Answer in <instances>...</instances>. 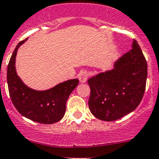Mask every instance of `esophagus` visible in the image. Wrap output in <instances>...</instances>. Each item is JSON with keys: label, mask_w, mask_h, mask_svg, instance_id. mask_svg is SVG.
Returning a JSON list of instances; mask_svg holds the SVG:
<instances>
[{"label": "esophagus", "mask_w": 159, "mask_h": 159, "mask_svg": "<svg viewBox=\"0 0 159 159\" xmlns=\"http://www.w3.org/2000/svg\"><path fill=\"white\" fill-rule=\"evenodd\" d=\"M88 76H89V75H88V73L86 71L81 72V73H80V76H79L80 83H86V82L87 81Z\"/></svg>", "instance_id": "esophagus-1"}]
</instances>
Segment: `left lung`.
<instances>
[{
    "mask_svg": "<svg viewBox=\"0 0 159 159\" xmlns=\"http://www.w3.org/2000/svg\"><path fill=\"white\" fill-rule=\"evenodd\" d=\"M146 80V60L133 40L132 50L116 60L113 69L88 80L91 113L103 121H115L130 113L142 101Z\"/></svg>",
    "mask_w": 159,
    "mask_h": 159,
    "instance_id": "8db88e82",
    "label": "left lung"
}]
</instances>
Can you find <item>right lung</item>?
Instances as JSON below:
<instances>
[{
    "label": "right lung",
    "mask_w": 159,
    "mask_h": 159,
    "mask_svg": "<svg viewBox=\"0 0 159 159\" xmlns=\"http://www.w3.org/2000/svg\"><path fill=\"white\" fill-rule=\"evenodd\" d=\"M27 40L17 44L8 63L7 80L11 101L24 117L39 123H55L64 116L66 101L79 80H66L46 90H36L27 86L17 75L15 67L17 50Z\"/></svg>",
    "instance_id": "obj_1"
}]
</instances>
